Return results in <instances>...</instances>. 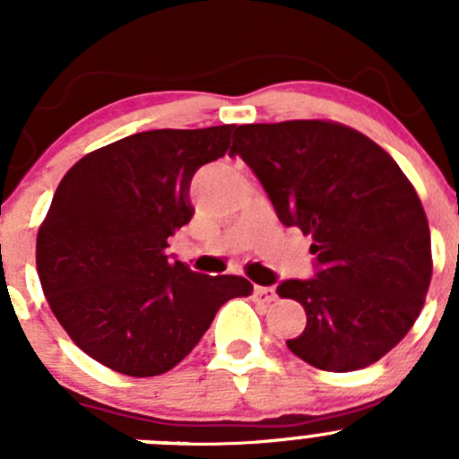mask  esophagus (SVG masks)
Listing matches in <instances>:
<instances>
[{"label": "esophagus", "instance_id": "obj_1", "mask_svg": "<svg viewBox=\"0 0 459 459\" xmlns=\"http://www.w3.org/2000/svg\"><path fill=\"white\" fill-rule=\"evenodd\" d=\"M253 295L259 302H273L275 299V289L271 286H253Z\"/></svg>", "mask_w": 459, "mask_h": 459}]
</instances>
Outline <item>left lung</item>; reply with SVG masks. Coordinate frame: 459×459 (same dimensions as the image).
Masks as SVG:
<instances>
[{
	"instance_id": "1",
	"label": "left lung",
	"mask_w": 459,
	"mask_h": 459,
	"mask_svg": "<svg viewBox=\"0 0 459 459\" xmlns=\"http://www.w3.org/2000/svg\"><path fill=\"white\" fill-rule=\"evenodd\" d=\"M230 151L255 173L284 226L313 239L316 275L284 280L307 326L286 342L322 371H358L388 353L418 319L430 284L422 202L384 148L322 119L244 124Z\"/></svg>"
}]
</instances>
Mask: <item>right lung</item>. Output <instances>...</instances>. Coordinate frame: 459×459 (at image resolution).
Listing matches in <instances>:
<instances>
[{"label": "right lung", "mask_w": 459, "mask_h": 459, "mask_svg": "<svg viewBox=\"0 0 459 459\" xmlns=\"http://www.w3.org/2000/svg\"><path fill=\"white\" fill-rule=\"evenodd\" d=\"M233 124L135 133L82 157L37 233L41 289L71 340L113 371L152 377L182 362L215 313L253 286L166 255L195 212L193 175L224 157Z\"/></svg>", "instance_id": "obj_1"}]
</instances>
